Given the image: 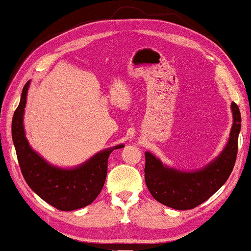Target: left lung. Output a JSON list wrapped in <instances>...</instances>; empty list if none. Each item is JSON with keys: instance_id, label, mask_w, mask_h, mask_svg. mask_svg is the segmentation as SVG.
I'll return each mask as SVG.
<instances>
[{"instance_id": "8db88e82", "label": "left lung", "mask_w": 251, "mask_h": 251, "mask_svg": "<svg viewBox=\"0 0 251 251\" xmlns=\"http://www.w3.org/2000/svg\"><path fill=\"white\" fill-rule=\"evenodd\" d=\"M231 109L233 124L229 141L220 155L202 170L182 172L164 165L152 153H145V183L155 200L176 210L193 209L225 184L236 163L241 128L239 107L231 102Z\"/></svg>"}]
</instances>
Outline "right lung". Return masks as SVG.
I'll use <instances>...</instances> for the list:
<instances>
[{
  "instance_id": "add662e5",
  "label": "right lung",
  "mask_w": 251,
  "mask_h": 251,
  "mask_svg": "<svg viewBox=\"0 0 251 251\" xmlns=\"http://www.w3.org/2000/svg\"><path fill=\"white\" fill-rule=\"evenodd\" d=\"M30 81L22 89L21 100L12 119V140L20 169L27 185L47 203L61 211H73L90 204L100 193L107 176V163L117 145L101 151L74 169H61L34 152L25 137L23 115Z\"/></svg>"
}]
</instances>
